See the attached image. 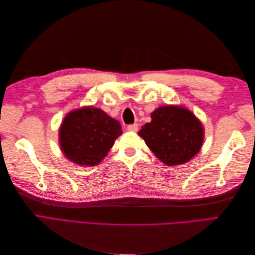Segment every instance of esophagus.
Returning <instances> with one entry per match:
<instances>
[{"label":"esophagus","instance_id":"obj_1","mask_svg":"<svg viewBox=\"0 0 255 255\" xmlns=\"http://www.w3.org/2000/svg\"><path fill=\"white\" fill-rule=\"evenodd\" d=\"M137 129H138L137 123H134V125H129L128 127V130H129V132H137Z\"/></svg>","mask_w":255,"mask_h":255}]
</instances>
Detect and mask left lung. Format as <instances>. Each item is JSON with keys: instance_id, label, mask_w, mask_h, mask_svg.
Returning <instances> with one entry per match:
<instances>
[{"instance_id": "obj_1", "label": "left lung", "mask_w": 255, "mask_h": 255, "mask_svg": "<svg viewBox=\"0 0 255 255\" xmlns=\"http://www.w3.org/2000/svg\"><path fill=\"white\" fill-rule=\"evenodd\" d=\"M138 132L156 157L167 166L187 163L201 149L204 129L196 116L182 106L158 107Z\"/></svg>"}]
</instances>
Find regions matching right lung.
<instances>
[{"label": "right lung", "instance_id": "1", "mask_svg": "<svg viewBox=\"0 0 255 255\" xmlns=\"http://www.w3.org/2000/svg\"><path fill=\"white\" fill-rule=\"evenodd\" d=\"M122 134L119 121L97 107L69 113L59 128V144L65 156L81 166H96Z\"/></svg>", "mask_w": 255, "mask_h": 255}]
</instances>
